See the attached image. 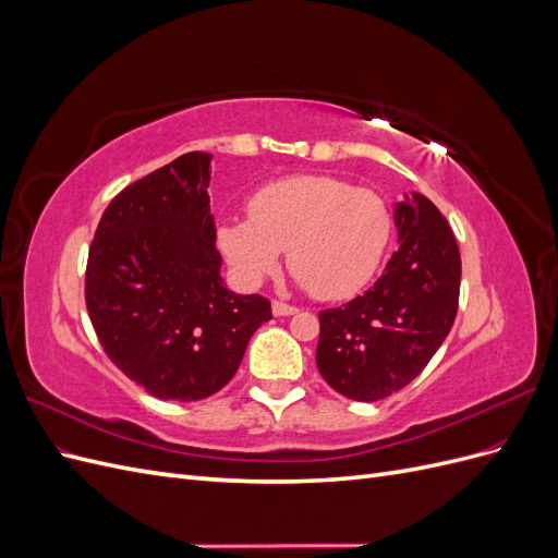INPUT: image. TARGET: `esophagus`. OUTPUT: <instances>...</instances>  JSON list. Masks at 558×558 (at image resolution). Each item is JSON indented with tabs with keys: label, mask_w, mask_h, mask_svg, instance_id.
I'll return each instance as SVG.
<instances>
[{
	"label": "esophagus",
	"mask_w": 558,
	"mask_h": 558,
	"mask_svg": "<svg viewBox=\"0 0 558 558\" xmlns=\"http://www.w3.org/2000/svg\"><path fill=\"white\" fill-rule=\"evenodd\" d=\"M272 314L275 316H293V314H298V307L286 305V302H281V300H275L272 302Z\"/></svg>",
	"instance_id": "1"
}]
</instances>
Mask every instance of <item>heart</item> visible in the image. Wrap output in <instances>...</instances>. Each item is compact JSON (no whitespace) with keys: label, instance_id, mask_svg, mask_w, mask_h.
<instances>
[{"label":"heart","instance_id":"1","mask_svg":"<svg viewBox=\"0 0 558 558\" xmlns=\"http://www.w3.org/2000/svg\"><path fill=\"white\" fill-rule=\"evenodd\" d=\"M391 228V211L375 191L335 177H291L253 193L248 218H226L216 240L246 283L277 272L286 251L293 277L332 302L356 295L375 277Z\"/></svg>","mask_w":558,"mask_h":558}]
</instances>
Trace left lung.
I'll list each match as a JSON object with an SVG mask.
<instances>
[{
    "label": "left lung",
    "mask_w": 558,
    "mask_h": 558,
    "mask_svg": "<svg viewBox=\"0 0 558 558\" xmlns=\"http://www.w3.org/2000/svg\"><path fill=\"white\" fill-rule=\"evenodd\" d=\"M396 226L400 246L373 289L318 314V373L359 402L388 398L421 375L459 312L461 253L447 218L412 193L398 202Z\"/></svg>",
    "instance_id": "obj_1"
}]
</instances>
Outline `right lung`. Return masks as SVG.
I'll use <instances>...</instances> for the list:
<instances>
[{
  "instance_id": "1",
  "label": "right lung",
  "mask_w": 558,
  "mask_h": 558,
  "mask_svg": "<svg viewBox=\"0 0 558 558\" xmlns=\"http://www.w3.org/2000/svg\"><path fill=\"white\" fill-rule=\"evenodd\" d=\"M211 156L193 150L130 183L105 209L86 267V307L111 363L160 400L209 398L232 379L263 295L221 279L209 207Z\"/></svg>"
}]
</instances>
